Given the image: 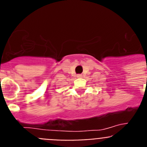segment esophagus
<instances>
[{"label":"esophagus","mask_w":147,"mask_h":147,"mask_svg":"<svg viewBox=\"0 0 147 147\" xmlns=\"http://www.w3.org/2000/svg\"><path fill=\"white\" fill-rule=\"evenodd\" d=\"M76 77L81 78V77H82V74H77V76H76Z\"/></svg>","instance_id":"obj_1"}]
</instances>
